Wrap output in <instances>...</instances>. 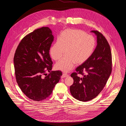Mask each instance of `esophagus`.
<instances>
[{"mask_svg": "<svg viewBox=\"0 0 126 126\" xmlns=\"http://www.w3.org/2000/svg\"><path fill=\"white\" fill-rule=\"evenodd\" d=\"M68 74H67L66 73H63V75H62L61 78H63L67 77H68Z\"/></svg>", "mask_w": 126, "mask_h": 126, "instance_id": "34e87169", "label": "esophagus"}]
</instances>
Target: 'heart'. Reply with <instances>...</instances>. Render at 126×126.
Here are the masks:
<instances>
[{
  "label": "heart",
  "instance_id": "b5f03b06",
  "mask_svg": "<svg viewBox=\"0 0 126 126\" xmlns=\"http://www.w3.org/2000/svg\"><path fill=\"white\" fill-rule=\"evenodd\" d=\"M95 40L92 35L83 30L69 29L63 32L51 47L50 55L54 60L60 59L66 51V57L57 62L55 68L64 72L72 70L76 63L82 64L92 54Z\"/></svg>",
  "mask_w": 126,
  "mask_h": 126
}]
</instances>
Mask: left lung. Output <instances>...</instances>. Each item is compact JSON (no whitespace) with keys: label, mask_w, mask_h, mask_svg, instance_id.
Returning <instances> with one entry per match:
<instances>
[{"label":"left lung","mask_w":126,"mask_h":126,"mask_svg":"<svg viewBox=\"0 0 126 126\" xmlns=\"http://www.w3.org/2000/svg\"><path fill=\"white\" fill-rule=\"evenodd\" d=\"M91 32L97 35V46L90 57L71 75L74 80L70 87L71 94L83 102L90 101L99 94L112 72V53L108 42L98 31ZM78 74L83 76L78 77Z\"/></svg>","instance_id":"left-lung-1"}]
</instances>
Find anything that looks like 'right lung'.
Listing matches in <instances>:
<instances>
[{
	"label": "right lung",
	"instance_id": "right-lung-1",
	"mask_svg": "<svg viewBox=\"0 0 126 126\" xmlns=\"http://www.w3.org/2000/svg\"><path fill=\"white\" fill-rule=\"evenodd\" d=\"M53 40L50 29L42 27L26 35L15 53L16 82L23 93L35 101L48 97L62 75L60 71H51L49 50ZM47 71L50 72L47 76Z\"/></svg>",
	"mask_w": 126,
	"mask_h": 126
}]
</instances>
